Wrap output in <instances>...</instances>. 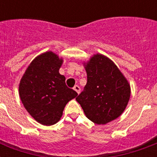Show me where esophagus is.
Instances as JSON below:
<instances>
[{
  "label": "esophagus",
  "instance_id": "34e87169",
  "mask_svg": "<svg viewBox=\"0 0 157 157\" xmlns=\"http://www.w3.org/2000/svg\"><path fill=\"white\" fill-rule=\"evenodd\" d=\"M73 90L75 91H76V93L78 94H80V92H81V88H80V87H79L78 86H74Z\"/></svg>",
  "mask_w": 157,
  "mask_h": 157
}]
</instances>
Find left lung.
<instances>
[{
	"mask_svg": "<svg viewBox=\"0 0 157 157\" xmlns=\"http://www.w3.org/2000/svg\"><path fill=\"white\" fill-rule=\"evenodd\" d=\"M83 65L87 83L76 100L86 117L98 124L114 121L123 113L130 98V85L114 62L95 54Z\"/></svg>",
	"mask_w": 157,
	"mask_h": 157,
	"instance_id": "obj_1",
	"label": "left lung"
}]
</instances>
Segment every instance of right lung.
<instances>
[{
    "instance_id": "add662e5",
    "label": "right lung",
    "mask_w": 157,
    "mask_h": 157,
    "mask_svg": "<svg viewBox=\"0 0 157 157\" xmlns=\"http://www.w3.org/2000/svg\"><path fill=\"white\" fill-rule=\"evenodd\" d=\"M63 63V58L53 51L42 53L31 62L19 82L18 94L23 107L43 125L56 124L67 103L77 96L59 73Z\"/></svg>"
}]
</instances>
